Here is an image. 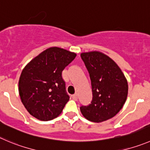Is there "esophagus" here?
<instances>
[{"instance_id": "1", "label": "esophagus", "mask_w": 150, "mask_h": 150, "mask_svg": "<svg viewBox=\"0 0 150 150\" xmlns=\"http://www.w3.org/2000/svg\"><path fill=\"white\" fill-rule=\"evenodd\" d=\"M71 97H72V99H74V100H77V94H74V95L71 96Z\"/></svg>"}]
</instances>
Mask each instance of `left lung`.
Returning <instances> with one entry per match:
<instances>
[{
  "label": "left lung",
  "mask_w": 150,
  "mask_h": 150,
  "mask_svg": "<svg viewBox=\"0 0 150 150\" xmlns=\"http://www.w3.org/2000/svg\"><path fill=\"white\" fill-rule=\"evenodd\" d=\"M81 57L90 74L93 99L81 106L83 116L93 122H105L115 116L127 100L128 83L119 65L100 51L83 52Z\"/></svg>",
  "instance_id": "left-lung-1"
}]
</instances>
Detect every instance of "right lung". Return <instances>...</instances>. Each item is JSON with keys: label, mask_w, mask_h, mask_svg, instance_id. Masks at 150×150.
Segmentation results:
<instances>
[{"label": "right lung", "mask_w": 150, "mask_h": 150, "mask_svg": "<svg viewBox=\"0 0 150 150\" xmlns=\"http://www.w3.org/2000/svg\"><path fill=\"white\" fill-rule=\"evenodd\" d=\"M76 56L64 48L51 47L24 67L18 91L23 105L32 116L46 122L62 112L69 100L62 72Z\"/></svg>", "instance_id": "right-lung-1"}]
</instances>
